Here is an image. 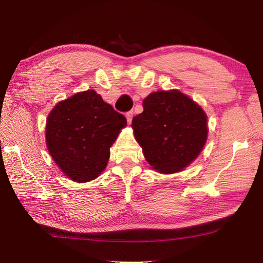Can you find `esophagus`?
<instances>
[{"label": "esophagus", "instance_id": "1", "mask_svg": "<svg viewBox=\"0 0 263 263\" xmlns=\"http://www.w3.org/2000/svg\"><path fill=\"white\" fill-rule=\"evenodd\" d=\"M125 116H126V119H127V123L130 124L132 123V119H133V112H127L125 114Z\"/></svg>", "mask_w": 263, "mask_h": 263}]
</instances>
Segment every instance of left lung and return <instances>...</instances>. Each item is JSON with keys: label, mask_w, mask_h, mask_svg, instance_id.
Masks as SVG:
<instances>
[{"label": "left lung", "mask_w": 263, "mask_h": 263, "mask_svg": "<svg viewBox=\"0 0 263 263\" xmlns=\"http://www.w3.org/2000/svg\"><path fill=\"white\" fill-rule=\"evenodd\" d=\"M144 112L132 127L146 160L161 173H174L193 162L208 139V116L178 90L150 93Z\"/></svg>", "instance_id": "1"}]
</instances>
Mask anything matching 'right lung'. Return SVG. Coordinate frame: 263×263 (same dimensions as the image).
<instances>
[{
  "label": "right lung",
  "mask_w": 263,
  "mask_h": 263,
  "mask_svg": "<svg viewBox=\"0 0 263 263\" xmlns=\"http://www.w3.org/2000/svg\"><path fill=\"white\" fill-rule=\"evenodd\" d=\"M126 118L94 90L59 102L47 118L46 144L61 171L78 183L97 179L105 170L109 148Z\"/></svg>",
  "instance_id": "right-lung-1"
}]
</instances>
